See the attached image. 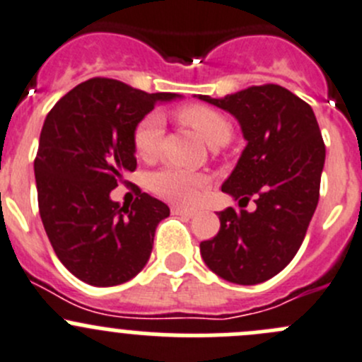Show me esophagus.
Instances as JSON below:
<instances>
[{
  "label": "esophagus",
  "mask_w": 362,
  "mask_h": 362,
  "mask_svg": "<svg viewBox=\"0 0 362 362\" xmlns=\"http://www.w3.org/2000/svg\"><path fill=\"white\" fill-rule=\"evenodd\" d=\"M172 215H179V216H187V218H192L195 215L194 209H187V208H179V206H174L172 208Z\"/></svg>",
  "instance_id": "esophagus-1"
}]
</instances>
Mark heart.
Returning <instances> with one entry per match:
<instances>
[{
	"label": "heart",
	"mask_w": 362,
	"mask_h": 362,
	"mask_svg": "<svg viewBox=\"0 0 362 362\" xmlns=\"http://www.w3.org/2000/svg\"><path fill=\"white\" fill-rule=\"evenodd\" d=\"M181 122L190 126L208 146H223L233 136V124L218 110L204 105L185 106L177 112ZM163 136V120L158 113H147L139 120L133 132V149L144 161H153L160 153ZM208 179L197 172H188L177 167H165L154 172L149 187L158 197L177 204H192L197 199L199 190L204 188Z\"/></svg>",
	"instance_id": "b5f03b06"
}]
</instances>
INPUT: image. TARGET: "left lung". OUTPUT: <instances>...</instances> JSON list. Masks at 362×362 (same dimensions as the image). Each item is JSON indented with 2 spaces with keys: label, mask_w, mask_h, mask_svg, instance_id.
<instances>
[{
  "label": "left lung",
  "mask_w": 362,
  "mask_h": 362,
  "mask_svg": "<svg viewBox=\"0 0 362 362\" xmlns=\"http://www.w3.org/2000/svg\"><path fill=\"white\" fill-rule=\"evenodd\" d=\"M199 99L238 119L247 147L222 192L256 202L252 213H218L220 230L201 242L202 259L229 282H264L293 259L315 215L325 163L318 122L308 103L274 83Z\"/></svg>",
  "instance_id": "1"
}]
</instances>
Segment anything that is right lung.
<instances>
[{"mask_svg": "<svg viewBox=\"0 0 362 362\" xmlns=\"http://www.w3.org/2000/svg\"><path fill=\"white\" fill-rule=\"evenodd\" d=\"M170 92L147 94L122 81L92 78L51 108L35 161L39 213L65 268L92 286L135 277L151 256L156 227L170 209L140 192L120 206L110 192L136 168L133 132Z\"/></svg>", "mask_w": 362, "mask_h": 362, "instance_id": "1", "label": "right lung"}]
</instances>
